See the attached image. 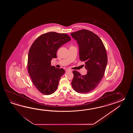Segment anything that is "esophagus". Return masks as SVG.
Here are the masks:
<instances>
[{
  "instance_id": "1",
  "label": "esophagus",
  "mask_w": 133,
  "mask_h": 133,
  "mask_svg": "<svg viewBox=\"0 0 133 133\" xmlns=\"http://www.w3.org/2000/svg\"><path fill=\"white\" fill-rule=\"evenodd\" d=\"M65 71L67 72V71H69V72H72V70H70V69H66Z\"/></svg>"
}]
</instances>
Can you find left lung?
<instances>
[{
  "mask_svg": "<svg viewBox=\"0 0 133 133\" xmlns=\"http://www.w3.org/2000/svg\"><path fill=\"white\" fill-rule=\"evenodd\" d=\"M79 46V59L85 62V75L73 71L71 85L78 93H88L93 90L101 81L108 63V56L104 44L96 34L85 29L71 33Z\"/></svg>",
  "mask_w": 133,
  "mask_h": 133,
  "instance_id": "left-lung-1",
  "label": "left lung"
}]
</instances>
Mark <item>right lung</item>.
<instances>
[{
  "label": "right lung",
  "instance_id": "1",
  "mask_svg": "<svg viewBox=\"0 0 133 133\" xmlns=\"http://www.w3.org/2000/svg\"><path fill=\"white\" fill-rule=\"evenodd\" d=\"M70 40L67 34L50 32L41 35L31 45L28 70L33 84L41 93L48 95L57 90L65 71L51 66V60L57 58L58 49Z\"/></svg>",
  "mask_w": 133,
  "mask_h": 133
}]
</instances>
